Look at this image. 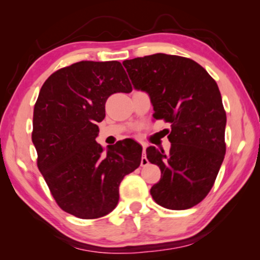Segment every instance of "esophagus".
Masks as SVG:
<instances>
[{
    "label": "esophagus",
    "instance_id": "obj_1",
    "mask_svg": "<svg viewBox=\"0 0 260 260\" xmlns=\"http://www.w3.org/2000/svg\"><path fill=\"white\" fill-rule=\"evenodd\" d=\"M142 147H143V156H142V159H141V165L142 166H148V163H149V161H148V158L145 157V144H142Z\"/></svg>",
    "mask_w": 260,
    "mask_h": 260
}]
</instances>
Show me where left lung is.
<instances>
[{"instance_id": "left-lung-1", "label": "left lung", "mask_w": 260, "mask_h": 260, "mask_svg": "<svg viewBox=\"0 0 260 260\" xmlns=\"http://www.w3.org/2000/svg\"><path fill=\"white\" fill-rule=\"evenodd\" d=\"M135 88L145 91L154 118L170 123L169 152L147 148L161 169L150 194L168 209H188L207 197L225 157L226 112L215 80L194 60L163 53L123 62Z\"/></svg>"}]
</instances>
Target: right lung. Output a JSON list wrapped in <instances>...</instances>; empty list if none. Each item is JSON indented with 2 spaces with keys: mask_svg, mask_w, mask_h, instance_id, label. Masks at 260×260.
<instances>
[{
  "mask_svg": "<svg viewBox=\"0 0 260 260\" xmlns=\"http://www.w3.org/2000/svg\"><path fill=\"white\" fill-rule=\"evenodd\" d=\"M131 84L118 61H79L48 77L34 106L31 141L38 168L60 208L80 219L113 211L119 184L141 165L142 147L126 138L104 149L95 142L105 103Z\"/></svg>",
  "mask_w": 260,
  "mask_h": 260,
  "instance_id": "obj_1",
  "label": "right lung"
}]
</instances>
